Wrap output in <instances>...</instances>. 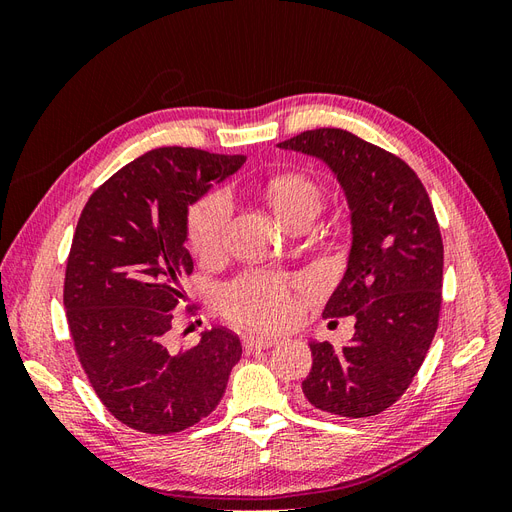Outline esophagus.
<instances>
[{
    "label": "esophagus",
    "instance_id": "obj_1",
    "mask_svg": "<svg viewBox=\"0 0 512 512\" xmlns=\"http://www.w3.org/2000/svg\"><path fill=\"white\" fill-rule=\"evenodd\" d=\"M273 344H277V337H271V335H250V337L243 339V350L250 354V352H256V350L271 348Z\"/></svg>",
    "mask_w": 512,
    "mask_h": 512
}]
</instances>
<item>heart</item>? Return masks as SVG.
Here are the masks:
<instances>
[{
  "label": "heart",
  "mask_w": 512,
  "mask_h": 512,
  "mask_svg": "<svg viewBox=\"0 0 512 512\" xmlns=\"http://www.w3.org/2000/svg\"><path fill=\"white\" fill-rule=\"evenodd\" d=\"M267 198L286 226L312 215L320 205V188L301 173L275 175L267 183ZM230 220V198L218 190L203 196L188 213V241L200 256H215L222 250L224 232ZM292 282L288 277L247 271L222 288L226 314L258 329H273L292 314Z\"/></svg>",
  "instance_id": "1"
}]
</instances>
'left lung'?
Wrapping results in <instances>:
<instances>
[{"label":"left lung","mask_w":512,"mask_h":512,"mask_svg":"<svg viewBox=\"0 0 512 512\" xmlns=\"http://www.w3.org/2000/svg\"><path fill=\"white\" fill-rule=\"evenodd\" d=\"M277 147L327 162L352 211L348 269L322 316H354L344 348L312 342L303 395L314 408L363 418L406 393L438 331L444 245L425 185L393 153L352 132L316 128Z\"/></svg>","instance_id":"8db88e82"}]
</instances>
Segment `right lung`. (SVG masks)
<instances>
[{
    "label": "right lung",
    "instance_id": "obj_1",
    "mask_svg": "<svg viewBox=\"0 0 512 512\" xmlns=\"http://www.w3.org/2000/svg\"><path fill=\"white\" fill-rule=\"evenodd\" d=\"M243 162L151 149L104 181L76 224L64 280L74 350L104 408L136 431L168 436L203 421L241 359L239 337L224 327L179 352L166 348V333L194 269L183 245L188 207Z\"/></svg>",
    "mask_w": 512,
    "mask_h": 512
}]
</instances>
